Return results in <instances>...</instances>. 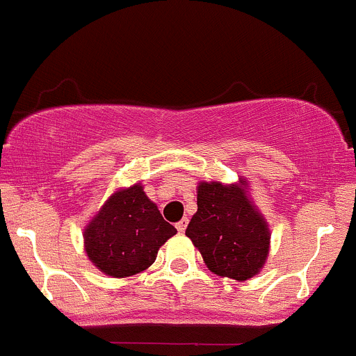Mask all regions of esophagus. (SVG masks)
<instances>
[{
  "mask_svg": "<svg viewBox=\"0 0 356 356\" xmlns=\"http://www.w3.org/2000/svg\"><path fill=\"white\" fill-rule=\"evenodd\" d=\"M188 218H182V220H179L177 224H175V227H177V231L181 232V234L186 231V227H188Z\"/></svg>",
  "mask_w": 356,
  "mask_h": 356,
  "instance_id": "obj_1",
  "label": "esophagus"
}]
</instances>
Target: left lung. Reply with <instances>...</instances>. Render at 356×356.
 <instances>
[{"mask_svg": "<svg viewBox=\"0 0 356 356\" xmlns=\"http://www.w3.org/2000/svg\"><path fill=\"white\" fill-rule=\"evenodd\" d=\"M198 211L186 236L198 248L208 270L248 281L264 268L270 251V229L254 207L245 177L238 182H198Z\"/></svg>", "mask_w": 356, "mask_h": 356, "instance_id": "1", "label": "left lung"}]
</instances>
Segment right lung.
I'll use <instances>...</instances> for the list:
<instances>
[{"instance_id":"1","label":"right lung","mask_w":356,"mask_h":356,"mask_svg":"<svg viewBox=\"0 0 356 356\" xmlns=\"http://www.w3.org/2000/svg\"><path fill=\"white\" fill-rule=\"evenodd\" d=\"M175 234L177 229L163 220L138 182L117 189L82 236L89 261L103 274L122 279L146 270L156 260L160 246Z\"/></svg>"}]
</instances>
